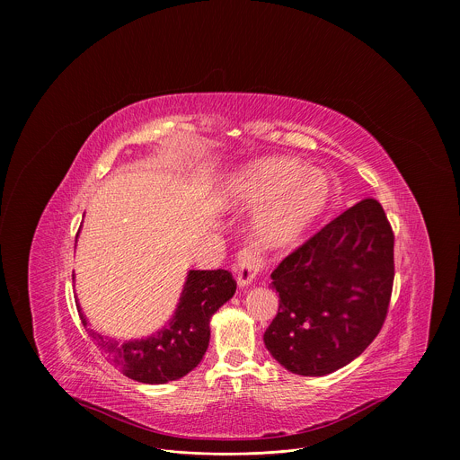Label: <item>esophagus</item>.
I'll list each match as a JSON object with an SVG mask.
<instances>
[{"label": "esophagus", "instance_id": "34e87169", "mask_svg": "<svg viewBox=\"0 0 460 460\" xmlns=\"http://www.w3.org/2000/svg\"><path fill=\"white\" fill-rule=\"evenodd\" d=\"M256 273H258V268H256L252 249H243L242 256H240V261L234 268L238 288H247L252 282V279L256 277Z\"/></svg>", "mask_w": 460, "mask_h": 460}]
</instances>
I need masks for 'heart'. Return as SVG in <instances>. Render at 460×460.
I'll return each mask as SVG.
<instances>
[{
    "label": "heart",
    "mask_w": 460,
    "mask_h": 460,
    "mask_svg": "<svg viewBox=\"0 0 460 460\" xmlns=\"http://www.w3.org/2000/svg\"><path fill=\"white\" fill-rule=\"evenodd\" d=\"M332 181L293 158H266L240 169L226 185L229 206L256 208L254 233L266 247L296 242L332 200Z\"/></svg>",
    "instance_id": "b5f03b06"
}]
</instances>
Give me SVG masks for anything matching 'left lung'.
Listing matches in <instances>:
<instances>
[{"label":"left lung","mask_w":460,"mask_h":460,"mask_svg":"<svg viewBox=\"0 0 460 460\" xmlns=\"http://www.w3.org/2000/svg\"><path fill=\"white\" fill-rule=\"evenodd\" d=\"M393 242L382 206L366 199L280 261L271 273L279 313L264 333L280 366L323 376L375 341L395 277Z\"/></svg>","instance_id":"left-lung-1"}]
</instances>
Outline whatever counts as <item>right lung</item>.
<instances>
[{"mask_svg":"<svg viewBox=\"0 0 460 460\" xmlns=\"http://www.w3.org/2000/svg\"><path fill=\"white\" fill-rule=\"evenodd\" d=\"M234 291L236 282L229 271L192 270L187 273L172 318L162 330L125 342L91 330L78 302L76 307L89 337L125 376L144 384H165L200 364L211 339V316L233 298Z\"/></svg>","mask_w":460,"mask_h":460,"instance_id":"obj_1","label":"right lung"}]
</instances>
